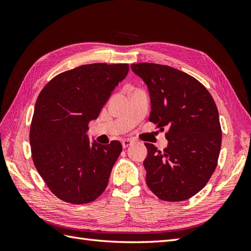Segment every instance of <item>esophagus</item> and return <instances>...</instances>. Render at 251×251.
I'll list each match as a JSON object with an SVG mask.
<instances>
[{"instance_id": "1", "label": "esophagus", "mask_w": 251, "mask_h": 251, "mask_svg": "<svg viewBox=\"0 0 251 251\" xmlns=\"http://www.w3.org/2000/svg\"><path fill=\"white\" fill-rule=\"evenodd\" d=\"M123 148L124 149H126V148H127V147H130V146H132L133 144V140H131V139H124L123 140Z\"/></svg>"}]
</instances>
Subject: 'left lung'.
I'll return each mask as SVG.
<instances>
[{"label":"left lung","instance_id":"8db88e82","mask_svg":"<svg viewBox=\"0 0 251 251\" xmlns=\"http://www.w3.org/2000/svg\"><path fill=\"white\" fill-rule=\"evenodd\" d=\"M132 71L150 93V121L163 131L168 147L159 151L144 143L147 184L159 199H189L206 185L221 150L219 112L207 89L191 75L170 66L139 63Z\"/></svg>","mask_w":251,"mask_h":251}]
</instances>
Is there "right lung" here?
Instances as JSON below:
<instances>
[{
    "instance_id": "add662e5",
    "label": "right lung",
    "mask_w": 251,
    "mask_h": 251,
    "mask_svg": "<svg viewBox=\"0 0 251 251\" xmlns=\"http://www.w3.org/2000/svg\"><path fill=\"white\" fill-rule=\"evenodd\" d=\"M127 72V64L82 65L56 75L37 97L30 126L33 163L60 200L89 203L107 187L123 147L91 142L88 126Z\"/></svg>"
}]
</instances>
